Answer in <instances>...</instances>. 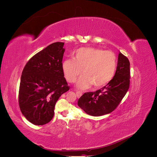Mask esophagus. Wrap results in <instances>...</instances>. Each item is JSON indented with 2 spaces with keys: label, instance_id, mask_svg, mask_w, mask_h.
Here are the masks:
<instances>
[{
  "label": "esophagus",
  "instance_id": "obj_1",
  "mask_svg": "<svg viewBox=\"0 0 157 157\" xmlns=\"http://www.w3.org/2000/svg\"><path fill=\"white\" fill-rule=\"evenodd\" d=\"M76 94H77V96L78 98H80L82 95V92H76Z\"/></svg>",
  "mask_w": 157,
  "mask_h": 157
}]
</instances>
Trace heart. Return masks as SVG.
<instances>
[{
	"label": "heart",
	"instance_id": "1",
	"mask_svg": "<svg viewBox=\"0 0 157 157\" xmlns=\"http://www.w3.org/2000/svg\"><path fill=\"white\" fill-rule=\"evenodd\" d=\"M117 67V56L113 52L91 47L78 49L74 59H66L62 63L63 74L69 82H75L83 73L77 83L79 90L92 84L96 88L105 86L113 78Z\"/></svg>",
	"mask_w": 157,
	"mask_h": 157
}]
</instances>
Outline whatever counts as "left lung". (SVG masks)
Wrapping results in <instances>:
<instances>
[{
  "instance_id": "1",
  "label": "left lung",
  "mask_w": 157,
  "mask_h": 157,
  "mask_svg": "<svg viewBox=\"0 0 157 157\" xmlns=\"http://www.w3.org/2000/svg\"><path fill=\"white\" fill-rule=\"evenodd\" d=\"M130 61L119 52L116 73L105 86L86 92L78 99V105L88 115L98 117L113 111L124 97L130 86Z\"/></svg>"
}]
</instances>
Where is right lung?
<instances>
[{"label": "right lung", "instance_id": "add662e5", "mask_svg": "<svg viewBox=\"0 0 157 157\" xmlns=\"http://www.w3.org/2000/svg\"><path fill=\"white\" fill-rule=\"evenodd\" d=\"M63 45L50 44L33 56L22 71L19 105L23 115L35 125L52 119L56 101L69 90L62 70Z\"/></svg>", "mask_w": 157, "mask_h": 157}]
</instances>
